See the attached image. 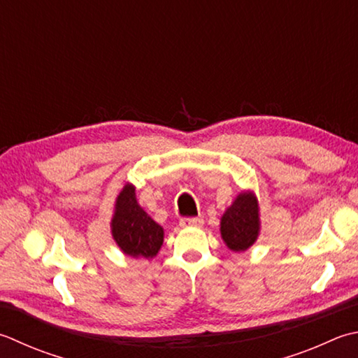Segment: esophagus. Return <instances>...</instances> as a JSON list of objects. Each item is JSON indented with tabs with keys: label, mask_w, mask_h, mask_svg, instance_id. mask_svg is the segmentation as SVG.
<instances>
[{
	"label": "esophagus",
	"mask_w": 358,
	"mask_h": 358,
	"mask_svg": "<svg viewBox=\"0 0 358 358\" xmlns=\"http://www.w3.org/2000/svg\"><path fill=\"white\" fill-rule=\"evenodd\" d=\"M180 227L181 228H200V227H203V219L201 217H194V219H181Z\"/></svg>",
	"instance_id": "obj_1"
}]
</instances>
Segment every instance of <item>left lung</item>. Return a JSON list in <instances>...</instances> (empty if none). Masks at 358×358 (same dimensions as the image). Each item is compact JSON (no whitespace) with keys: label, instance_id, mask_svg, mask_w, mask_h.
<instances>
[{"label":"left lung","instance_id":"1","mask_svg":"<svg viewBox=\"0 0 358 358\" xmlns=\"http://www.w3.org/2000/svg\"><path fill=\"white\" fill-rule=\"evenodd\" d=\"M261 220L256 195L247 191L237 195L220 219V234L231 251H247L257 241Z\"/></svg>","mask_w":358,"mask_h":358}]
</instances>
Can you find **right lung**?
Listing matches in <instances>:
<instances>
[{
  "mask_svg": "<svg viewBox=\"0 0 358 358\" xmlns=\"http://www.w3.org/2000/svg\"><path fill=\"white\" fill-rule=\"evenodd\" d=\"M111 234L122 253L131 257H155L163 245L164 229L138 205L135 186L130 183L116 199Z\"/></svg>",
  "mask_w": 358,
  "mask_h": 358,
  "instance_id": "1",
  "label": "right lung"
}]
</instances>
